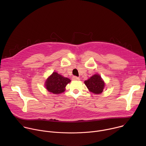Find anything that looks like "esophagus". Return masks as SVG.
<instances>
[{
    "label": "esophagus",
    "mask_w": 146,
    "mask_h": 146,
    "mask_svg": "<svg viewBox=\"0 0 146 146\" xmlns=\"http://www.w3.org/2000/svg\"><path fill=\"white\" fill-rule=\"evenodd\" d=\"M73 80H79L80 78L78 77H76V76H73Z\"/></svg>",
    "instance_id": "obj_1"
}]
</instances>
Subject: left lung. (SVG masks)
<instances>
[{"mask_svg":"<svg viewBox=\"0 0 146 146\" xmlns=\"http://www.w3.org/2000/svg\"><path fill=\"white\" fill-rule=\"evenodd\" d=\"M84 84L90 92L95 94H101L105 86V82L100 76L98 74L93 75L87 80H86Z\"/></svg>","mask_w":146,"mask_h":146,"instance_id":"left-lung-1","label":"left lung"}]
</instances>
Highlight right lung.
<instances>
[{
    "label": "right lung",
    "instance_id": "1",
    "mask_svg": "<svg viewBox=\"0 0 146 146\" xmlns=\"http://www.w3.org/2000/svg\"><path fill=\"white\" fill-rule=\"evenodd\" d=\"M70 81L69 78L64 77L56 72H53L46 80L45 86L48 92L59 94L65 91L66 85Z\"/></svg>",
    "mask_w": 146,
    "mask_h": 146
}]
</instances>
